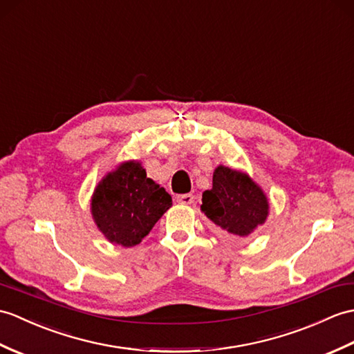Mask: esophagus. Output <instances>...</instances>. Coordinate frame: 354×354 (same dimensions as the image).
Segmentation results:
<instances>
[{
    "label": "esophagus",
    "mask_w": 354,
    "mask_h": 354,
    "mask_svg": "<svg viewBox=\"0 0 354 354\" xmlns=\"http://www.w3.org/2000/svg\"><path fill=\"white\" fill-rule=\"evenodd\" d=\"M176 201L183 205H192L194 202V196L192 193H185V194H178Z\"/></svg>",
    "instance_id": "34e87169"
}]
</instances>
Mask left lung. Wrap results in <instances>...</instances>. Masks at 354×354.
<instances>
[{
    "label": "left lung",
    "mask_w": 354,
    "mask_h": 354,
    "mask_svg": "<svg viewBox=\"0 0 354 354\" xmlns=\"http://www.w3.org/2000/svg\"><path fill=\"white\" fill-rule=\"evenodd\" d=\"M202 211L234 236H248L268 214L266 194L241 171L225 166L216 169L212 188L202 196Z\"/></svg>",
    "instance_id": "obj_1"
}]
</instances>
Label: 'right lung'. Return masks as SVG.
Instances as JSON below:
<instances>
[{"mask_svg": "<svg viewBox=\"0 0 354 354\" xmlns=\"http://www.w3.org/2000/svg\"><path fill=\"white\" fill-rule=\"evenodd\" d=\"M171 207V196L146 176L138 162H125L96 187L92 214L114 244L131 248L151 232Z\"/></svg>", "mask_w": 354, "mask_h": 354, "instance_id": "right-lung-1", "label": "right lung"}]
</instances>
